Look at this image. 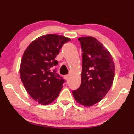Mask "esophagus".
<instances>
[{
  "mask_svg": "<svg viewBox=\"0 0 134 134\" xmlns=\"http://www.w3.org/2000/svg\"><path fill=\"white\" fill-rule=\"evenodd\" d=\"M69 78V75H65V76H64V79L66 80H68Z\"/></svg>",
  "mask_w": 134,
  "mask_h": 134,
  "instance_id": "obj_1",
  "label": "esophagus"
}]
</instances>
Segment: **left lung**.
<instances>
[{"instance_id":"1","label":"left lung","mask_w":134,"mask_h":134,"mask_svg":"<svg viewBox=\"0 0 134 134\" xmlns=\"http://www.w3.org/2000/svg\"><path fill=\"white\" fill-rule=\"evenodd\" d=\"M78 40L83 51L82 82L72 94L79 104L90 107L100 101L111 88L115 64L109 51L95 38L85 36Z\"/></svg>"}]
</instances>
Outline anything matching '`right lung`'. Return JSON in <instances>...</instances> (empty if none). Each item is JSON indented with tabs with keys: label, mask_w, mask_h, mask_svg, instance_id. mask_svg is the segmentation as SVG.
<instances>
[{
	"label": "right lung",
	"mask_w": 134,
	"mask_h": 134,
	"mask_svg": "<svg viewBox=\"0 0 134 134\" xmlns=\"http://www.w3.org/2000/svg\"><path fill=\"white\" fill-rule=\"evenodd\" d=\"M69 38L55 34L41 36L33 41L24 52L20 77L25 88L38 103L47 105L57 98L65 82L53 68L56 56Z\"/></svg>",
	"instance_id": "1"
}]
</instances>
